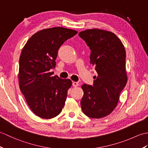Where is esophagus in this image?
I'll return each instance as SVG.
<instances>
[{"label":"esophagus","instance_id":"obj_1","mask_svg":"<svg viewBox=\"0 0 148 148\" xmlns=\"http://www.w3.org/2000/svg\"><path fill=\"white\" fill-rule=\"evenodd\" d=\"M79 85V84L77 82H75V81H74L73 83H72V86H73L74 87H76V86H78Z\"/></svg>","mask_w":148,"mask_h":148}]
</instances>
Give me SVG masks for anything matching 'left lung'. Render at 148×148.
<instances>
[{
  "label": "left lung",
  "mask_w": 148,
  "mask_h": 148,
  "mask_svg": "<svg viewBox=\"0 0 148 148\" xmlns=\"http://www.w3.org/2000/svg\"><path fill=\"white\" fill-rule=\"evenodd\" d=\"M79 36L91 49L90 63L97 72L93 86H81V109L90 118H102L114 111L127 83L125 49L121 40L109 31L88 29Z\"/></svg>",
  "instance_id": "obj_1"
}]
</instances>
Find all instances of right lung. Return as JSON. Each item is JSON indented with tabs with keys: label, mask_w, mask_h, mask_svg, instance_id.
<instances>
[{
	"label": "right lung",
	"mask_w": 148,
	"mask_h": 148,
	"mask_svg": "<svg viewBox=\"0 0 148 148\" xmlns=\"http://www.w3.org/2000/svg\"><path fill=\"white\" fill-rule=\"evenodd\" d=\"M77 31L63 27L43 29L34 34L22 49L19 60V86L32 111L40 118L58 116L64 107L69 79L52 76L60 47Z\"/></svg>",
	"instance_id": "1"
}]
</instances>
